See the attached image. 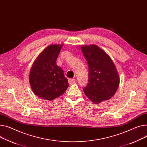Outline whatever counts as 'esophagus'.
<instances>
[{"label": "esophagus", "instance_id": "1", "mask_svg": "<svg viewBox=\"0 0 147 147\" xmlns=\"http://www.w3.org/2000/svg\"><path fill=\"white\" fill-rule=\"evenodd\" d=\"M76 80L74 79H68V83L69 84H72L75 82Z\"/></svg>", "mask_w": 147, "mask_h": 147}]
</instances>
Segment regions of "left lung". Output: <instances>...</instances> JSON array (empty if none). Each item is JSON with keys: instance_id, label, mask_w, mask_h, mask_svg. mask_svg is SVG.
<instances>
[{"instance_id": "left-lung-1", "label": "left lung", "mask_w": 147, "mask_h": 147, "mask_svg": "<svg viewBox=\"0 0 147 147\" xmlns=\"http://www.w3.org/2000/svg\"><path fill=\"white\" fill-rule=\"evenodd\" d=\"M89 65V81L83 88L86 96L97 104L110 99L119 85V77L111 58L96 45H82Z\"/></svg>"}]
</instances>
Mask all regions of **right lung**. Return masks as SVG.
Segmentation results:
<instances>
[{"label": "right lung", "instance_id": "right-lung-1", "mask_svg": "<svg viewBox=\"0 0 147 147\" xmlns=\"http://www.w3.org/2000/svg\"><path fill=\"white\" fill-rule=\"evenodd\" d=\"M63 47L50 45L40 54L29 73V83L33 92L41 99L52 100L62 95L69 86L64 71L56 64Z\"/></svg>", "mask_w": 147, "mask_h": 147}]
</instances>
